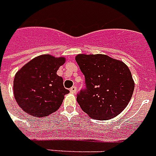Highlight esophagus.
<instances>
[{
  "instance_id": "esophagus-1",
  "label": "esophagus",
  "mask_w": 156,
  "mask_h": 156,
  "mask_svg": "<svg viewBox=\"0 0 156 156\" xmlns=\"http://www.w3.org/2000/svg\"><path fill=\"white\" fill-rule=\"evenodd\" d=\"M69 90H70V92L73 93V94H76V92H77V87H76V86H73V87H72Z\"/></svg>"
}]
</instances>
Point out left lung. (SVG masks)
Segmentation results:
<instances>
[{
	"mask_svg": "<svg viewBox=\"0 0 156 156\" xmlns=\"http://www.w3.org/2000/svg\"><path fill=\"white\" fill-rule=\"evenodd\" d=\"M75 59L87 87L77 97L83 111L98 120L119 115L127 107L134 89L127 65L105 54H78Z\"/></svg>",
	"mask_w": 156,
	"mask_h": 156,
	"instance_id": "obj_1",
	"label": "left lung"
}]
</instances>
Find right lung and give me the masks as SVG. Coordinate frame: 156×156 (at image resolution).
I'll list each match as a JSON object with an SVG mask.
<instances>
[{"instance_id":"obj_1","label":"right lung","mask_w":156,"mask_h":156,"mask_svg":"<svg viewBox=\"0 0 156 156\" xmlns=\"http://www.w3.org/2000/svg\"><path fill=\"white\" fill-rule=\"evenodd\" d=\"M66 62L64 57L40 55L16 72L13 94L22 110L33 117H46L60 108L64 95L69 93L63 79L57 74Z\"/></svg>"}]
</instances>
